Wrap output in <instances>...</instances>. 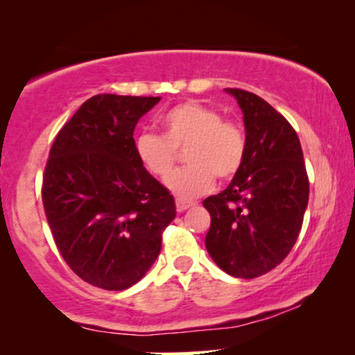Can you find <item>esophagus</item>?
Segmentation results:
<instances>
[{
  "instance_id": "obj_1",
  "label": "esophagus",
  "mask_w": 355,
  "mask_h": 355,
  "mask_svg": "<svg viewBox=\"0 0 355 355\" xmlns=\"http://www.w3.org/2000/svg\"><path fill=\"white\" fill-rule=\"evenodd\" d=\"M192 205H193L192 202L182 200V198H176V208H178V211H186L187 208H191Z\"/></svg>"
}]
</instances>
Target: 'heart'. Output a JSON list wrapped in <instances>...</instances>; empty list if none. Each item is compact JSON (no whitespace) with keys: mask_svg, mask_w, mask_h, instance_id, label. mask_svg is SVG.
Returning <instances> with one entry per match:
<instances>
[{"mask_svg":"<svg viewBox=\"0 0 355 355\" xmlns=\"http://www.w3.org/2000/svg\"><path fill=\"white\" fill-rule=\"evenodd\" d=\"M162 134H142L134 150L140 166L159 181L176 168L178 150L186 148V168L168 181L182 198H196L210 191L215 179L230 181L241 171L247 153V134L241 123L225 119L211 106L186 101L159 118Z\"/></svg>","mask_w":355,"mask_h":355,"instance_id":"obj_1","label":"heart"}]
</instances>
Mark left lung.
I'll use <instances>...</instances> for the list:
<instances>
[{"mask_svg":"<svg viewBox=\"0 0 355 355\" xmlns=\"http://www.w3.org/2000/svg\"><path fill=\"white\" fill-rule=\"evenodd\" d=\"M244 113L247 153L230 186L207 197L211 216L205 245L227 275L268 273L293 249L309 202V176L293 125L259 95L226 89Z\"/></svg>","mask_w":355,"mask_h":355,"instance_id":"1","label":"left lung"}]
</instances>
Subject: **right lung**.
I'll use <instances>...</instances> for the list:
<instances>
[{"instance_id":"right-lung-1","label":"right lung","mask_w":355,"mask_h":355,"mask_svg":"<svg viewBox=\"0 0 355 355\" xmlns=\"http://www.w3.org/2000/svg\"><path fill=\"white\" fill-rule=\"evenodd\" d=\"M158 101L92 96L50 148L42 184L46 221L69 268L95 288L123 291L142 279L176 216L173 196L134 150L135 124Z\"/></svg>"}]
</instances>
